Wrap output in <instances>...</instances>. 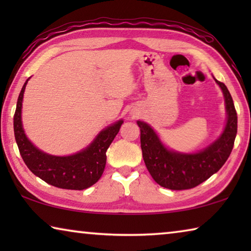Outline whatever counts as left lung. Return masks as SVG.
<instances>
[{"label":"left lung","mask_w":251,"mask_h":251,"mask_svg":"<svg viewBox=\"0 0 251 251\" xmlns=\"http://www.w3.org/2000/svg\"><path fill=\"white\" fill-rule=\"evenodd\" d=\"M214 79L224 94L227 120L219 137L201 151L180 152L169 150L151 125L137 121L144 161L161 187L172 190L194 188L217 173L230 155L237 135V113L226 85Z\"/></svg>","instance_id":"1"}]
</instances>
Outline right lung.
<instances>
[{
	"instance_id": "1",
	"label": "right lung",
	"mask_w": 251,
	"mask_h": 251,
	"mask_svg": "<svg viewBox=\"0 0 251 251\" xmlns=\"http://www.w3.org/2000/svg\"><path fill=\"white\" fill-rule=\"evenodd\" d=\"M28 79L21 90L14 114L15 141L24 163L34 175L58 188L82 190L93 186L103 175L106 151L124 121L120 120L105 127L90 145L75 154L55 156L44 152L27 138L22 124V103Z\"/></svg>"
}]
</instances>
